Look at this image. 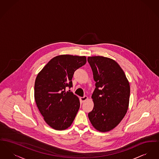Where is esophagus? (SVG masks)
I'll return each instance as SVG.
<instances>
[{
    "mask_svg": "<svg viewBox=\"0 0 159 159\" xmlns=\"http://www.w3.org/2000/svg\"><path fill=\"white\" fill-rule=\"evenodd\" d=\"M80 101H81L82 103H84L86 100H88V97H87V96H84V97H80Z\"/></svg>",
    "mask_w": 159,
    "mask_h": 159,
    "instance_id": "obj_1",
    "label": "esophagus"
}]
</instances>
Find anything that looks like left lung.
<instances>
[{
	"label": "left lung",
	"mask_w": 159,
	"mask_h": 159,
	"mask_svg": "<svg viewBox=\"0 0 159 159\" xmlns=\"http://www.w3.org/2000/svg\"><path fill=\"white\" fill-rule=\"evenodd\" d=\"M95 82L92 95L93 109L88 117L93 127L106 132L115 128L128 110L130 88L124 71L112 59L88 57Z\"/></svg>",
	"instance_id": "8db88e82"
}]
</instances>
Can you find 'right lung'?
<instances>
[{"mask_svg": "<svg viewBox=\"0 0 159 159\" xmlns=\"http://www.w3.org/2000/svg\"><path fill=\"white\" fill-rule=\"evenodd\" d=\"M86 62L85 56L59 55L52 59L37 76L34 95L45 121L53 129L63 130L75 120L79 107V98L66 87L73 86L75 71Z\"/></svg>", "mask_w": 159, "mask_h": 159, "instance_id": "add662e5", "label": "right lung"}]
</instances>
